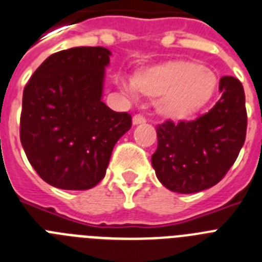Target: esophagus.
Returning a JSON list of instances; mask_svg holds the SVG:
<instances>
[{
  "label": "esophagus",
  "instance_id": "34e87169",
  "mask_svg": "<svg viewBox=\"0 0 262 262\" xmlns=\"http://www.w3.org/2000/svg\"><path fill=\"white\" fill-rule=\"evenodd\" d=\"M143 123H146V118L143 115H134L133 118V124L134 126H138V124H143Z\"/></svg>",
  "mask_w": 262,
  "mask_h": 262
}]
</instances>
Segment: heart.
Returning <instances> with one entry per match:
<instances>
[{"instance_id":"obj_1","label":"heart","mask_w":262,"mask_h":262,"mask_svg":"<svg viewBox=\"0 0 262 262\" xmlns=\"http://www.w3.org/2000/svg\"><path fill=\"white\" fill-rule=\"evenodd\" d=\"M217 77L198 62L175 59L135 73L133 80L119 79L123 91L139 90L148 97H159L156 110L172 120L189 119L200 113L217 90Z\"/></svg>"}]
</instances>
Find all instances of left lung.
<instances>
[{"mask_svg":"<svg viewBox=\"0 0 262 262\" xmlns=\"http://www.w3.org/2000/svg\"><path fill=\"white\" fill-rule=\"evenodd\" d=\"M221 98L198 119L156 127L158 148L151 158L159 182L172 192L195 193L217 184L236 162L247 135L244 87L223 77Z\"/></svg>","mask_w":262,"mask_h":262,"instance_id":"left-lung-1","label":"left lung"}]
</instances>
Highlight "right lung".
Wrapping results in <instances>:
<instances>
[{
  "label": "right lung",
  "instance_id": "1",
  "mask_svg": "<svg viewBox=\"0 0 262 262\" xmlns=\"http://www.w3.org/2000/svg\"><path fill=\"white\" fill-rule=\"evenodd\" d=\"M104 48L51 54L24 89L19 138L28 160L48 184L90 189L106 175L115 143L131 128L127 113L102 102Z\"/></svg>",
  "mask_w": 262,
  "mask_h": 262
}]
</instances>
